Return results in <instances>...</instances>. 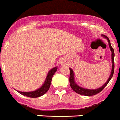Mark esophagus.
Listing matches in <instances>:
<instances>
[{
  "mask_svg": "<svg viewBox=\"0 0 120 120\" xmlns=\"http://www.w3.org/2000/svg\"><path fill=\"white\" fill-rule=\"evenodd\" d=\"M60 64H62V65H64V64H65V61L64 60H62L60 61Z\"/></svg>",
  "mask_w": 120,
  "mask_h": 120,
  "instance_id": "34e87169",
  "label": "esophagus"
}]
</instances>
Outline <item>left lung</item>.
<instances>
[{"label": "left lung", "instance_id": "obj_1", "mask_svg": "<svg viewBox=\"0 0 120 120\" xmlns=\"http://www.w3.org/2000/svg\"><path fill=\"white\" fill-rule=\"evenodd\" d=\"M102 37H103L104 38L107 40L108 42H109V45L110 47V51L111 52V62H112V69H111V73H110V75L109 76V79L107 80L106 82L101 86V87H99V88L96 89H85L83 87H82L80 86H79L78 84L76 83L75 80V73L73 72V69L72 68H69L70 69V77H69V82H70V85H71V88L72 89L74 92H75L76 93H78L79 94H81V95L83 96H93L95 95V94H98V93H100L101 91L107 86L109 82H110V80H111V79L112 78V76L114 74V49L112 48L111 45V43H110V41L109 40V39L107 37H106L104 35H101Z\"/></svg>", "mask_w": 120, "mask_h": 120}]
</instances>
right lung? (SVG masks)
Returning <instances> with one entry per match:
<instances>
[{
  "label": "right lung",
  "instance_id": "add662e5",
  "mask_svg": "<svg viewBox=\"0 0 120 120\" xmlns=\"http://www.w3.org/2000/svg\"><path fill=\"white\" fill-rule=\"evenodd\" d=\"M57 69V66H55L54 68L51 69L48 72L43 85H42V86H41L40 88L38 89L35 90L34 91H31V92H20V91L18 90H17V92H19V93H20L21 94H22V95L32 98H38V97H40L41 96L44 95V94H45V93L48 92V90H49V87H50L51 85V83L52 78V76L54 75V73L56 72Z\"/></svg>",
  "mask_w": 120,
  "mask_h": 120
}]
</instances>
